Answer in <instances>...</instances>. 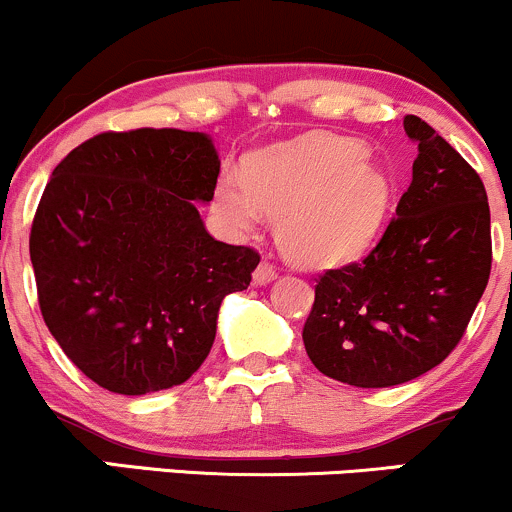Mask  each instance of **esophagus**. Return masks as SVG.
<instances>
[{
	"label": "esophagus",
	"mask_w": 512,
	"mask_h": 512,
	"mask_svg": "<svg viewBox=\"0 0 512 512\" xmlns=\"http://www.w3.org/2000/svg\"><path fill=\"white\" fill-rule=\"evenodd\" d=\"M274 279H276V269H274V264H269V262H260L257 264L255 272H252V284L255 286H267L269 281H274Z\"/></svg>",
	"instance_id": "34e87169"
}]
</instances>
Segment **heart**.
I'll use <instances>...</instances> for the list:
<instances>
[{
	"instance_id": "heart-1",
	"label": "heart",
	"mask_w": 512,
	"mask_h": 512,
	"mask_svg": "<svg viewBox=\"0 0 512 512\" xmlns=\"http://www.w3.org/2000/svg\"><path fill=\"white\" fill-rule=\"evenodd\" d=\"M392 180L366 144L310 134L255 156L248 173L226 168L216 207L238 231L264 214L279 219V243L293 262L332 267L363 255L387 219Z\"/></svg>"
}]
</instances>
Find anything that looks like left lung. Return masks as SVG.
I'll return each mask as SVG.
<instances>
[{
	"label": "left lung",
	"instance_id": "left-lung-1",
	"mask_svg": "<svg viewBox=\"0 0 512 512\" xmlns=\"http://www.w3.org/2000/svg\"><path fill=\"white\" fill-rule=\"evenodd\" d=\"M411 185L363 262L327 269L303 327L313 366L354 387L409 383L460 344L491 274V211L479 173L421 117Z\"/></svg>",
	"mask_w": 512,
	"mask_h": 512
}]
</instances>
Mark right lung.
Here are the masks:
<instances>
[{"mask_svg": "<svg viewBox=\"0 0 512 512\" xmlns=\"http://www.w3.org/2000/svg\"><path fill=\"white\" fill-rule=\"evenodd\" d=\"M219 154L182 129L103 132L52 170L31 228L45 325L86 378L146 395L185 383L209 356L221 301L260 255L211 238Z\"/></svg>", "mask_w": 512, "mask_h": 512, "instance_id": "obj_1", "label": "right lung"}]
</instances>
